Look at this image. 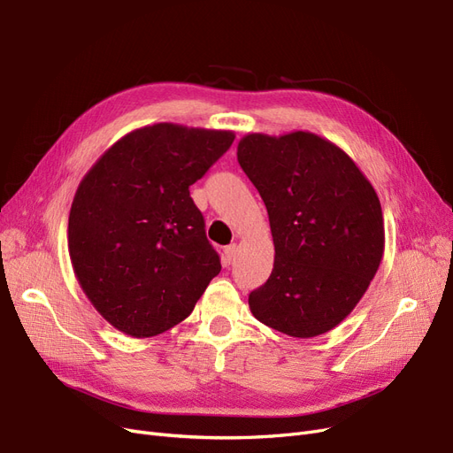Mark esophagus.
Returning <instances> with one entry per match:
<instances>
[{
  "label": "esophagus",
  "mask_w": 453,
  "mask_h": 453,
  "mask_svg": "<svg viewBox=\"0 0 453 453\" xmlns=\"http://www.w3.org/2000/svg\"><path fill=\"white\" fill-rule=\"evenodd\" d=\"M234 255H237V244L226 246V248H224V263H226V265H231L233 259H234Z\"/></svg>",
  "instance_id": "34e87169"
}]
</instances>
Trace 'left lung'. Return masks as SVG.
<instances>
[{
	"label": "left lung",
	"instance_id": "1",
	"mask_svg": "<svg viewBox=\"0 0 453 453\" xmlns=\"http://www.w3.org/2000/svg\"><path fill=\"white\" fill-rule=\"evenodd\" d=\"M237 159L266 205L275 248L250 311L288 337L324 335L356 309L383 259L378 194L342 148L311 131L248 133Z\"/></svg>",
	"mask_w": 453,
	"mask_h": 453
}]
</instances>
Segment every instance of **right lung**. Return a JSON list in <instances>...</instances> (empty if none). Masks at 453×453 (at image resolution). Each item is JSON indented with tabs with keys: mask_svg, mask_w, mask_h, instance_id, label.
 <instances>
[{
	"mask_svg": "<svg viewBox=\"0 0 453 453\" xmlns=\"http://www.w3.org/2000/svg\"><path fill=\"white\" fill-rule=\"evenodd\" d=\"M234 141L226 129L161 122L116 141L85 173L68 251L94 309L134 339L183 322L222 270L188 187Z\"/></svg>",
	"mask_w": 453,
	"mask_h": 453,
	"instance_id": "1",
	"label": "right lung"
}]
</instances>
